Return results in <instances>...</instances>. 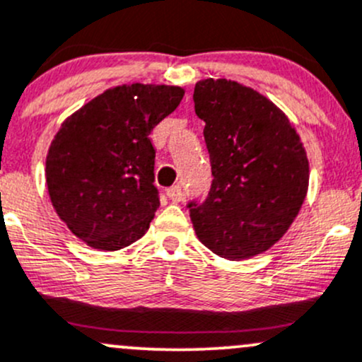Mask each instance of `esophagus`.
<instances>
[{
  "mask_svg": "<svg viewBox=\"0 0 362 362\" xmlns=\"http://www.w3.org/2000/svg\"><path fill=\"white\" fill-rule=\"evenodd\" d=\"M166 196H168V199L172 202H180L184 199V194H182V189L178 185H173V187L166 190Z\"/></svg>",
  "mask_w": 362,
  "mask_h": 362,
  "instance_id": "1",
  "label": "esophagus"
}]
</instances>
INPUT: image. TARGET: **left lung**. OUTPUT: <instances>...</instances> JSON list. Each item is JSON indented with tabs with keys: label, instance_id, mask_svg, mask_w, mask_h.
<instances>
[{
	"label": "left lung",
	"instance_id": "obj_1",
	"mask_svg": "<svg viewBox=\"0 0 362 362\" xmlns=\"http://www.w3.org/2000/svg\"><path fill=\"white\" fill-rule=\"evenodd\" d=\"M194 105L206 123L213 182L204 201L187 202L190 220L216 256L247 259L280 240L303 206V142L269 99L237 82H197Z\"/></svg>",
	"mask_w": 362,
	"mask_h": 362
}]
</instances>
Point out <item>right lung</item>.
<instances>
[{
  "instance_id": "1",
  "label": "right lung",
  "mask_w": 362,
  "mask_h": 362,
  "mask_svg": "<svg viewBox=\"0 0 362 362\" xmlns=\"http://www.w3.org/2000/svg\"><path fill=\"white\" fill-rule=\"evenodd\" d=\"M182 98L175 86H118L63 122L46 158L47 190L90 247L118 251L148 232L160 208L149 136Z\"/></svg>"
}]
</instances>
